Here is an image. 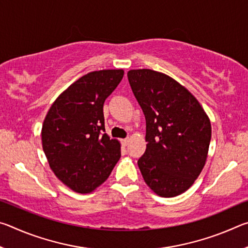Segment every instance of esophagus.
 <instances>
[{
    "mask_svg": "<svg viewBox=\"0 0 248 248\" xmlns=\"http://www.w3.org/2000/svg\"><path fill=\"white\" fill-rule=\"evenodd\" d=\"M121 142H123V144H124V145H128V144H129V142H130V138H125V139L121 140Z\"/></svg>",
    "mask_w": 248,
    "mask_h": 248,
    "instance_id": "1",
    "label": "esophagus"
}]
</instances>
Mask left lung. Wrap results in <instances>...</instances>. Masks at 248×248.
<instances>
[{
    "label": "left lung",
    "instance_id": "obj_1",
    "mask_svg": "<svg viewBox=\"0 0 248 248\" xmlns=\"http://www.w3.org/2000/svg\"><path fill=\"white\" fill-rule=\"evenodd\" d=\"M128 79L146 121V150L138 165L155 194L170 198L189 189L205 164L211 123L186 87L164 73L130 70Z\"/></svg>",
    "mask_w": 248,
    "mask_h": 248
}]
</instances>
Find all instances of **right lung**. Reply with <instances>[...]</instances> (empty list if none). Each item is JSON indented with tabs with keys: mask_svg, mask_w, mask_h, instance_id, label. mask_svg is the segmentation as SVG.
Masks as SVG:
<instances>
[{
	"mask_svg": "<svg viewBox=\"0 0 248 248\" xmlns=\"http://www.w3.org/2000/svg\"><path fill=\"white\" fill-rule=\"evenodd\" d=\"M124 70L90 72L58 96L41 129L49 166L65 186L89 194L110 175L121 156L120 142L105 133L103 107Z\"/></svg>",
	"mask_w": 248,
	"mask_h": 248,
	"instance_id": "1",
	"label": "right lung"
}]
</instances>
